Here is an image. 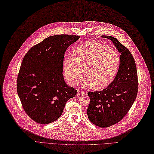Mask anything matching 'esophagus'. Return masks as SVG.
<instances>
[{
  "label": "esophagus",
  "mask_w": 154,
  "mask_h": 154,
  "mask_svg": "<svg viewBox=\"0 0 154 154\" xmlns=\"http://www.w3.org/2000/svg\"><path fill=\"white\" fill-rule=\"evenodd\" d=\"M78 94H79V95H83V94H85V92H83V91H81V90H78Z\"/></svg>",
  "instance_id": "1"
}]
</instances>
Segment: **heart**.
Returning a JSON list of instances; mask_svg holds the SVG:
<instances>
[{
  "label": "heart",
  "mask_w": 154,
  "mask_h": 154,
  "mask_svg": "<svg viewBox=\"0 0 154 154\" xmlns=\"http://www.w3.org/2000/svg\"><path fill=\"white\" fill-rule=\"evenodd\" d=\"M121 66V57L108 45L88 41L76 47L74 57H66L63 63L64 76L68 83L76 86L83 76L84 88H105L110 85L117 75Z\"/></svg>",
  "instance_id": "b5f03b06"
}]
</instances>
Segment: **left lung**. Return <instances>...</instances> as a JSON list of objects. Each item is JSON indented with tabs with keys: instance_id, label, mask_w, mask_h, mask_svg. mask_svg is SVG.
Listing matches in <instances>:
<instances>
[{
	"instance_id": "8db88e82",
	"label": "left lung",
	"mask_w": 154,
	"mask_h": 154,
	"mask_svg": "<svg viewBox=\"0 0 154 154\" xmlns=\"http://www.w3.org/2000/svg\"><path fill=\"white\" fill-rule=\"evenodd\" d=\"M121 53V66L113 82L102 91L88 93L90 103L87 109L90 121L94 125L105 128L115 125L125 116L136 99L138 83L134 58L130 51L119 40L109 35Z\"/></svg>"
}]
</instances>
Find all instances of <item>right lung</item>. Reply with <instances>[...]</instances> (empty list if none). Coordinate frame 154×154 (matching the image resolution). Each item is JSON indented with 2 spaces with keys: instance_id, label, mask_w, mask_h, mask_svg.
I'll use <instances>...</instances> for the list:
<instances>
[{
  "instance_id": "1",
  "label": "right lung",
  "mask_w": 154,
  "mask_h": 154,
  "mask_svg": "<svg viewBox=\"0 0 154 154\" xmlns=\"http://www.w3.org/2000/svg\"><path fill=\"white\" fill-rule=\"evenodd\" d=\"M80 38L60 34L46 38L29 49L21 63L17 91L26 114L40 124L52 123L62 115L67 101L77 93L63 78L66 50Z\"/></svg>"
}]
</instances>
